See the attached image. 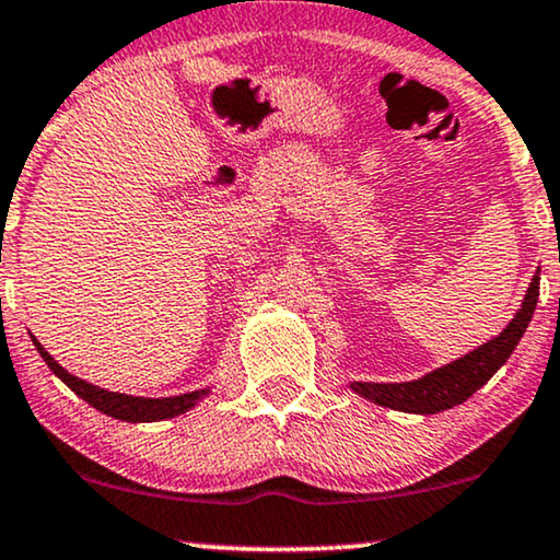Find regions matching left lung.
<instances>
[{"mask_svg":"<svg viewBox=\"0 0 560 560\" xmlns=\"http://www.w3.org/2000/svg\"><path fill=\"white\" fill-rule=\"evenodd\" d=\"M540 282L535 275L527 295L523 301V308L515 313L510 326L497 336V339L481 343L477 351L466 354L456 362H451L441 370L425 374L423 380L416 382H397V385H370V382H354V393L364 395L366 400H374L385 408H395L402 412H441L462 405L464 400L477 393L481 385H487L489 377L508 362L512 351H515L517 341L523 339L527 324H530L535 303H538Z\"/></svg>","mask_w":560,"mask_h":560,"instance_id":"obj_1","label":"left lung"}]
</instances>
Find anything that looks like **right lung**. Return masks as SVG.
<instances>
[{
  "mask_svg": "<svg viewBox=\"0 0 560 560\" xmlns=\"http://www.w3.org/2000/svg\"><path fill=\"white\" fill-rule=\"evenodd\" d=\"M35 347H37V351H40V357L45 359V364H48L50 370L56 372L58 377L73 389L75 395L83 397V400H86L91 408L102 410L112 418L129 420V423H150V420H165V418L180 416V412L194 408V405L198 400H203V395L209 393V389H201V393H188V395H180V397H163V400L106 393V389H102V387H94V385H89V382H83L79 377H73V374H68L63 366H60L56 359H52L37 341H35Z\"/></svg>",
  "mask_w": 560,
  "mask_h": 560,
  "instance_id": "right-lung-1",
  "label": "right lung"
}]
</instances>
